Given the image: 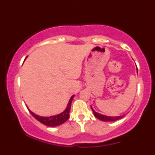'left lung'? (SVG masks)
<instances>
[{
	"mask_svg": "<svg viewBox=\"0 0 155 155\" xmlns=\"http://www.w3.org/2000/svg\"><path fill=\"white\" fill-rule=\"evenodd\" d=\"M91 108L92 109L93 112H94V116L97 118L98 119H100L101 120H103V121H114V120H119L120 119H121L123 116H118V117H108V116H106V115H103L101 114L100 113H97V112H95L94 109L92 108V107L91 106Z\"/></svg>",
	"mask_w": 155,
	"mask_h": 155,
	"instance_id": "1",
	"label": "left lung"
}]
</instances>
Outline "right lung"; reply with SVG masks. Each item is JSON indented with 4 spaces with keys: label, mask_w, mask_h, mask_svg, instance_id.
Masks as SVG:
<instances>
[{
    "label": "right lung",
    "mask_w": 155,
    "mask_h": 155,
    "mask_svg": "<svg viewBox=\"0 0 155 155\" xmlns=\"http://www.w3.org/2000/svg\"><path fill=\"white\" fill-rule=\"evenodd\" d=\"M74 95H72V96L70 97L69 102L68 104V106H67L65 110L60 114L55 115V116H51L48 117H41L35 114L31 110H30V109L28 108V109L30 114H32L36 119H37L39 122H41V123H43V124L49 127H56V126L63 124L64 123H65L66 120L68 119L69 112L70 110V107H71V103L73 98H74Z\"/></svg>",
    "instance_id": "add662e5"
}]
</instances>
